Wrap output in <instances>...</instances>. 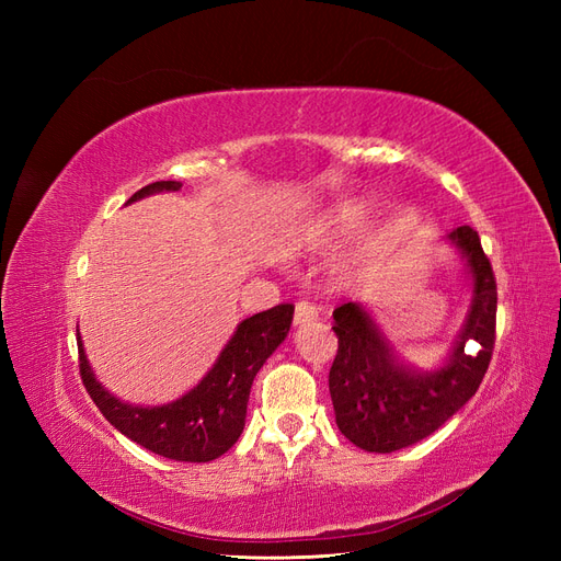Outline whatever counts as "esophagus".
I'll use <instances>...</instances> for the list:
<instances>
[{
	"instance_id": "34e87169",
	"label": "esophagus",
	"mask_w": 561,
	"mask_h": 561,
	"mask_svg": "<svg viewBox=\"0 0 561 561\" xmlns=\"http://www.w3.org/2000/svg\"><path fill=\"white\" fill-rule=\"evenodd\" d=\"M320 316L318 307H313L311 301H299L295 307V325L301 328V325H311V322H316Z\"/></svg>"
}]
</instances>
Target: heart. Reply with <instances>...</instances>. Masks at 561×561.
<instances>
[{"label": "heart", "instance_id": "obj_1", "mask_svg": "<svg viewBox=\"0 0 561 561\" xmlns=\"http://www.w3.org/2000/svg\"><path fill=\"white\" fill-rule=\"evenodd\" d=\"M355 227V217L353 215H342L339 217V227L336 229H351Z\"/></svg>", "mask_w": 561, "mask_h": 561}]
</instances>
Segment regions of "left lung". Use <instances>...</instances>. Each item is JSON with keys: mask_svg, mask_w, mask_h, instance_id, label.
Instances as JSON below:
<instances>
[{"mask_svg": "<svg viewBox=\"0 0 561 561\" xmlns=\"http://www.w3.org/2000/svg\"><path fill=\"white\" fill-rule=\"evenodd\" d=\"M445 241L466 262L472 299L439 367L404 363L363 304L348 301L332 313L339 336L330 367L336 426L365 451L390 454L421 443L461 410L484 379L496 339V278L478 231L458 227Z\"/></svg>", "mask_w": 561, "mask_h": 561, "instance_id": "8db88e82", "label": "left lung"}]
</instances>
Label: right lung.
<instances>
[{"instance_id":"obj_1","label":"right lung","mask_w":561,"mask_h":561,"mask_svg":"<svg viewBox=\"0 0 561 561\" xmlns=\"http://www.w3.org/2000/svg\"><path fill=\"white\" fill-rule=\"evenodd\" d=\"M180 186L175 180L151 182L135 192L126 206L151 194L178 192ZM293 313V304H278L239 322L208 375L182 398L159 407L128 404L114 398L95 379L77 330L81 381L103 416L133 443L173 461L208 463L229 451L241 437L252 381L268 355L285 342Z\"/></svg>"}]
</instances>
